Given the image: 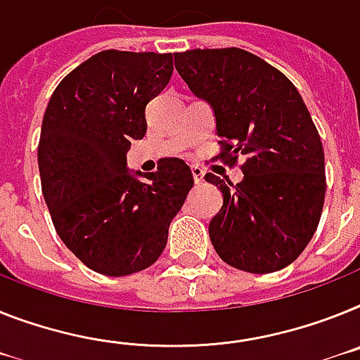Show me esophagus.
Here are the masks:
<instances>
[{
    "mask_svg": "<svg viewBox=\"0 0 360 360\" xmlns=\"http://www.w3.org/2000/svg\"><path fill=\"white\" fill-rule=\"evenodd\" d=\"M192 175H194L195 185H201L205 181V170L201 166H192Z\"/></svg>",
    "mask_w": 360,
    "mask_h": 360,
    "instance_id": "1",
    "label": "esophagus"
}]
</instances>
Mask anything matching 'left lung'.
Segmentation results:
<instances>
[{"label": "left lung", "instance_id": "obj_1", "mask_svg": "<svg viewBox=\"0 0 360 360\" xmlns=\"http://www.w3.org/2000/svg\"><path fill=\"white\" fill-rule=\"evenodd\" d=\"M190 91L212 105L221 152L241 165L238 185L217 175L221 210L208 234L223 262L247 273L292 264L315 234L324 207V148L300 93L283 72L238 47L175 53Z\"/></svg>", "mask_w": 360, "mask_h": 360}]
</instances>
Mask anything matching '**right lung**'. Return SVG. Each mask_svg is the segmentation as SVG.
Listing matches in <instances>:
<instances>
[{
	"label": "right lung",
	"mask_w": 360,
	"mask_h": 360,
	"mask_svg": "<svg viewBox=\"0 0 360 360\" xmlns=\"http://www.w3.org/2000/svg\"><path fill=\"white\" fill-rule=\"evenodd\" d=\"M172 71V53L102 51L63 78L45 110L38 168L51 219L72 255L105 276L155 264L194 185L177 157L152 174L126 166L131 141L146 134V104Z\"/></svg>",
	"instance_id": "right-lung-1"
}]
</instances>
